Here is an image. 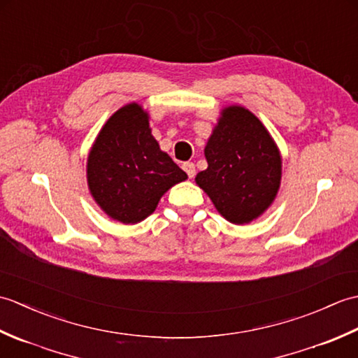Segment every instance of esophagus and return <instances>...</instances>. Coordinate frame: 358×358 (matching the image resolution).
Masks as SVG:
<instances>
[{
  "label": "esophagus",
  "instance_id": "1",
  "mask_svg": "<svg viewBox=\"0 0 358 358\" xmlns=\"http://www.w3.org/2000/svg\"><path fill=\"white\" fill-rule=\"evenodd\" d=\"M183 169L187 173L189 178H194V175H195V166H194V163H185L183 164Z\"/></svg>",
  "mask_w": 358,
  "mask_h": 358
}]
</instances>
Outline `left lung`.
Instances as JSON below:
<instances>
[{"instance_id": "8db88e82", "label": "left lung", "mask_w": 358, "mask_h": 358, "mask_svg": "<svg viewBox=\"0 0 358 358\" xmlns=\"http://www.w3.org/2000/svg\"><path fill=\"white\" fill-rule=\"evenodd\" d=\"M208 169L195 183L234 224L262 217L281 183V154L268 129L249 109L226 106L204 146Z\"/></svg>"}]
</instances>
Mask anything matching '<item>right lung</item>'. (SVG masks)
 <instances>
[{
    "mask_svg": "<svg viewBox=\"0 0 358 358\" xmlns=\"http://www.w3.org/2000/svg\"><path fill=\"white\" fill-rule=\"evenodd\" d=\"M149 120L141 104L123 106L106 121L87 155L90 195L106 215L123 224L148 218L162 196L187 178L159 149Z\"/></svg>",
    "mask_w": 358,
    "mask_h": 358,
    "instance_id": "add662e5",
    "label": "right lung"
}]
</instances>
